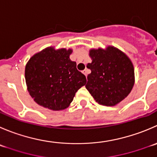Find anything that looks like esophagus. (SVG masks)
I'll return each instance as SVG.
<instances>
[{"label":"esophagus","instance_id":"1","mask_svg":"<svg viewBox=\"0 0 157 157\" xmlns=\"http://www.w3.org/2000/svg\"><path fill=\"white\" fill-rule=\"evenodd\" d=\"M87 73H88V72H87V70L85 69L84 71H83V74H84V75L86 76H86H87Z\"/></svg>","mask_w":157,"mask_h":157}]
</instances>
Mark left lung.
<instances>
[{
	"mask_svg": "<svg viewBox=\"0 0 157 157\" xmlns=\"http://www.w3.org/2000/svg\"><path fill=\"white\" fill-rule=\"evenodd\" d=\"M92 62L87 63L91 73L86 88L96 102L115 106L125 99L134 85V68L130 59L119 49L109 46L91 49Z\"/></svg>",
	"mask_w": 157,
	"mask_h": 157,
	"instance_id": "8db88e82",
	"label": "left lung"
}]
</instances>
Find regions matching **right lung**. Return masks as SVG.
<instances>
[{
    "label": "right lung",
    "mask_w": 157,
    "mask_h": 157,
    "mask_svg": "<svg viewBox=\"0 0 157 157\" xmlns=\"http://www.w3.org/2000/svg\"><path fill=\"white\" fill-rule=\"evenodd\" d=\"M71 49L45 48L34 54L25 67L27 90L37 104L52 110L70 106L86 77L70 59Z\"/></svg>",
    "instance_id": "right-lung-1"
}]
</instances>
